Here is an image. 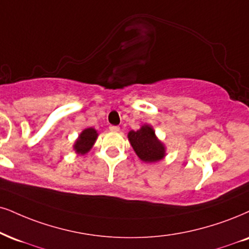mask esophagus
Masks as SVG:
<instances>
[{
    "mask_svg": "<svg viewBox=\"0 0 249 249\" xmlns=\"http://www.w3.org/2000/svg\"><path fill=\"white\" fill-rule=\"evenodd\" d=\"M109 130H110V131H114V133H119V131H120V127H118V125H110Z\"/></svg>",
    "mask_w": 249,
    "mask_h": 249,
    "instance_id": "1",
    "label": "esophagus"
}]
</instances>
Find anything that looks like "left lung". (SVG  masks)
Masks as SVG:
<instances>
[{
  "label": "left lung",
  "instance_id": "8db88e82",
  "mask_svg": "<svg viewBox=\"0 0 249 249\" xmlns=\"http://www.w3.org/2000/svg\"><path fill=\"white\" fill-rule=\"evenodd\" d=\"M128 141L135 153L144 162H157L166 156V146L156 136L152 125L143 124L139 130H130Z\"/></svg>",
  "mask_w": 249,
  "mask_h": 249
}]
</instances>
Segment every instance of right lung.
<instances>
[{"instance_id": "obj_1", "label": "right lung", "mask_w": 249, "mask_h": 249, "mask_svg": "<svg viewBox=\"0 0 249 249\" xmlns=\"http://www.w3.org/2000/svg\"><path fill=\"white\" fill-rule=\"evenodd\" d=\"M97 139L98 131L94 129V128H85V129L78 135L77 140L73 143L72 148L77 155L84 156L92 149V146L94 145Z\"/></svg>"}]
</instances>
